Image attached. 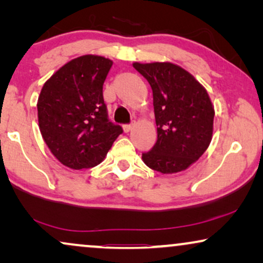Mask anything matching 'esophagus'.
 Here are the masks:
<instances>
[{
  "instance_id": "34e87169",
  "label": "esophagus",
  "mask_w": 263,
  "mask_h": 263,
  "mask_svg": "<svg viewBox=\"0 0 263 263\" xmlns=\"http://www.w3.org/2000/svg\"><path fill=\"white\" fill-rule=\"evenodd\" d=\"M133 129V123H130V124H124L123 125V130H124V133H129Z\"/></svg>"
}]
</instances>
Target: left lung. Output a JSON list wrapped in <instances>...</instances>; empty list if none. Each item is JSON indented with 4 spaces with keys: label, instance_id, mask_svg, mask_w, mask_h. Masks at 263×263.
<instances>
[{
    "label": "left lung",
    "instance_id": "8db88e82",
    "mask_svg": "<svg viewBox=\"0 0 263 263\" xmlns=\"http://www.w3.org/2000/svg\"><path fill=\"white\" fill-rule=\"evenodd\" d=\"M153 92L158 139L142 153L147 166L176 174L195 163L210 146L214 109L203 86L188 71L168 62L133 63Z\"/></svg>",
    "mask_w": 263,
    "mask_h": 263
}]
</instances>
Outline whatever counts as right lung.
<instances>
[{
  "mask_svg": "<svg viewBox=\"0 0 263 263\" xmlns=\"http://www.w3.org/2000/svg\"><path fill=\"white\" fill-rule=\"evenodd\" d=\"M112 61L85 55L61 67L43 86L38 122L51 153L66 166L81 170L100 164L123 133L107 116L103 85Z\"/></svg>",
  "mask_w": 263,
  "mask_h": 263,
  "instance_id": "obj_1",
  "label": "right lung"
}]
</instances>
